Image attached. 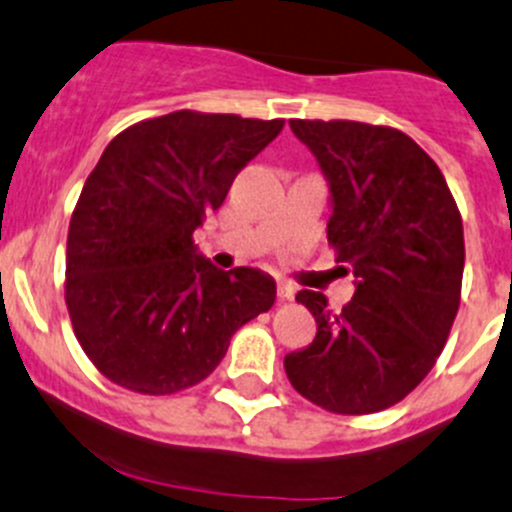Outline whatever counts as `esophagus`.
<instances>
[{
	"label": "esophagus",
	"instance_id": "esophagus-1",
	"mask_svg": "<svg viewBox=\"0 0 512 512\" xmlns=\"http://www.w3.org/2000/svg\"><path fill=\"white\" fill-rule=\"evenodd\" d=\"M276 291H278V298H281V301H291V298L296 296V286L288 281H283V278H278Z\"/></svg>",
	"mask_w": 512,
	"mask_h": 512
}]
</instances>
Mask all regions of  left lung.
Returning a JSON list of instances; mask_svg holds the SVG:
<instances>
[{"label": "left lung", "mask_w": 512, "mask_h": 512, "mask_svg": "<svg viewBox=\"0 0 512 512\" xmlns=\"http://www.w3.org/2000/svg\"><path fill=\"white\" fill-rule=\"evenodd\" d=\"M331 191L328 244L353 273L351 301L331 311L298 291L316 338L283 358L291 386L316 406L363 416L403 401L438 361L460 306L463 221L426 151L391 126L288 121Z\"/></svg>", "instance_id": "8db88e82"}]
</instances>
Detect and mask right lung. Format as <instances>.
Masks as SVG:
<instances>
[{
    "instance_id": "add662e5",
    "label": "right lung",
    "mask_w": 512,
    "mask_h": 512,
    "mask_svg": "<svg viewBox=\"0 0 512 512\" xmlns=\"http://www.w3.org/2000/svg\"><path fill=\"white\" fill-rule=\"evenodd\" d=\"M281 129L283 119L184 109L109 141L69 224L67 308L89 361L116 386L146 396L196 386L273 306L268 273L221 271L194 231Z\"/></svg>"
}]
</instances>
